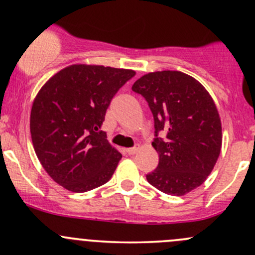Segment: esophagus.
Masks as SVG:
<instances>
[{
  "instance_id": "34e87169",
  "label": "esophagus",
  "mask_w": 255,
  "mask_h": 255,
  "mask_svg": "<svg viewBox=\"0 0 255 255\" xmlns=\"http://www.w3.org/2000/svg\"><path fill=\"white\" fill-rule=\"evenodd\" d=\"M126 151H127L128 155H134V153H136V151H138V147H129V149H126Z\"/></svg>"
}]
</instances>
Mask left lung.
Returning <instances> with one entry per match:
<instances>
[{
    "label": "left lung",
    "mask_w": 255,
    "mask_h": 255,
    "mask_svg": "<svg viewBox=\"0 0 255 255\" xmlns=\"http://www.w3.org/2000/svg\"><path fill=\"white\" fill-rule=\"evenodd\" d=\"M132 91L144 97L153 116L158 166L146 174L147 181L173 196L205 183L222 149L219 114L205 87L189 75L167 70L144 75Z\"/></svg>",
    "instance_id": "obj_1"
}]
</instances>
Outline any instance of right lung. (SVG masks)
<instances>
[{
  "instance_id": "right-lung-1",
  "label": "right lung",
  "mask_w": 255,
  "mask_h": 255,
  "mask_svg": "<svg viewBox=\"0 0 255 255\" xmlns=\"http://www.w3.org/2000/svg\"><path fill=\"white\" fill-rule=\"evenodd\" d=\"M133 70L71 65L55 74L32 104L30 132L49 177L72 192L104 185L122 155L100 130L111 100Z\"/></svg>"
}]
</instances>
